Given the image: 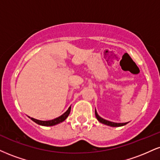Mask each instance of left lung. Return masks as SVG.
Masks as SVG:
<instances>
[{
    "label": "left lung",
    "mask_w": 160,
    "mask_h": 160,
    "mask_svg": "<svg viewBox=\"0 0 160 160\" xmlns=\"http://www.w3.org/2000/svg\"><path fill=\"white\" fill-rule=\"evenodd\" d=\"M95 115H96V118H97L98 120L100 122L102 123V124H104L106 125H108V126H111V127H121V126H124V125L128 124L127 123H115V122H109V121L105 120V119L102 118L101 117H100L98 114L97 111L95 109Z\"/></svg>",
    "instance_id": "left-lung-1"
}]
</instances>
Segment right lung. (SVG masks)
<instances>
[{"label":"right lung","mask_w":160,"mask_h":160,"mask_svg":"<svg viewBox=\"0 0 160 160\" xmlns=\"http://www.w3.org/2000/svg\"><path fill=\"white\" fill-rule=\"evenodd\" d=\"M71 112V107H69V108L68 109L64 114H62L61 116L58 117V118L53 119V120H50V121H40V120H37V119H35L33 118H30L31 120L33 121L34 122H36V124H39V125H42V126H53V125H56L57 124H59V123L62 122L63 121H65L67 117L68 116L69 113Z\"/></svg>","instance_id":"1"}]
</instances>
